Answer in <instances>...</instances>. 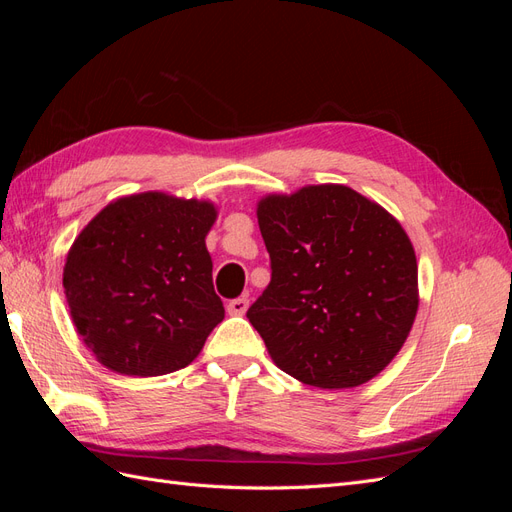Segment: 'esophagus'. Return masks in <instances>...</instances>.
<instances>
[{"label": "esophagus", "instance_id": "esophagus-1", "mask_svg": "<svg viewBox=\"0 0 512 512\" xmlns=\"http://www.w3.org/2000/svg\"><path fill=\"white\" fill-rule=\"evenodd\" d=\"M247 307H250V299L247 297H237V299L228 301V305H226L228 314H232V316H243L247 312Z\"/></svg>", "mask_w": 512, "mask_h": 512}]
</instances>
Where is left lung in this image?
I'll list each match as a JSON object with an SVG mask.
<instances>
[{
	"instance_id": "obj_1",
	"label": "left lung",
	"mask_w": 512,
	"mask_h": 512,
	"mask_svg": "<svg viewBox=\"0 0 512 512\" xmlns=\"http://www.w3.org/2000/svg\"><path fill=\"white\" fill-rule=\"evenodd\" d=\"M271 282L247 309L271 359L318 389L359 386L393 361L418 309L401 224L346 185L258 203Z\"/></svg>"
}]
</instances>
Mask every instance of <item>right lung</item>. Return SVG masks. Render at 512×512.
Here are the masks:
<instances>
[{
  "label": "right lung",
  "instance_id": "right-lung-1",
  "mask_svg": "<svg viewBox=\"0 0 512 512\" xmlns=\"http://www.w3.org/2000/svg\"><path fill=\"white\" fill-rule=\"evenodd\" d=\"M215 207L160 192L119 198L70 247L64 290L96 359L126 376L190 365L224 318L205 237Z\"/></svg>",
  "mask_w": 512,
  "mask_h": 512
}]
</instances>
